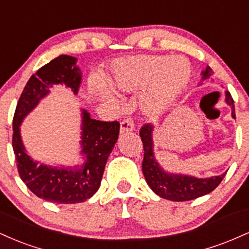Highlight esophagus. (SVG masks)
<instances>
[{
	"label": "esophagus",
	"instance_id": "1",
	"mask_svg": "<svg viewBox=\"0 0 249 249\" xmlns=\"http://www.w3.org/2000/svg\"><path fill=\"white\" fill-rule=\"evenodd\" d=\"M134 128V123L131 118H125L124 121L121 123V133L130 132V131H133Z\"/></svg>",
	"mask_w": 249,
	"mask_h": 249
}]
</instances>
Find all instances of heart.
<instances>
[{
	"mask_svg": "<svg viewBox=\"0 0 249 249\" xmlns=\"http://www.w3.org/2000/svg\"><path fill=\"white\" fill-rule=\"evenodd\" d=\"M188 77L190 64L182 57L138 56L113 64L111 87L119 92L142 90V107L152 112L166 107ZM91 89L102 98H110V92L101 83H92Z\"/></svg>",
	"mask_w": 249,
	"mask_h": 249,
	"instance_id": "1",
	"label": "heart"
}]
</instances>
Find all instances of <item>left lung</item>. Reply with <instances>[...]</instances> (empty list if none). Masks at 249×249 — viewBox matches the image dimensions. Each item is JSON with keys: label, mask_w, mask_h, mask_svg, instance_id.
<instances>
[{"label": "left lung", "mask_w": 249, "mask_h": 249, "mask_svg": "<svg viewBox=\"0 0 249 249\" xmlns=\"http://www.w3.org/2000/svg\"><path fill=\"white\" fill-rule=\"evenodd\" d=\"M211 75H212V69L210 67L202 71L204 79L208 78ZM226 103L232 107V117L235 118L234 101L228 91H226ZM152 131V124H145L142 127L139 136L142 137V147H144V159L142 162V173H144L148 186L154 193L158 194L161 198L172 200V201H188V200L196 199L205 194L211 193L219 186L227 172L221 176L206 179L165 172L154 158Z\"/></svg>", "instance_id": "obj_1"}]
</instances>
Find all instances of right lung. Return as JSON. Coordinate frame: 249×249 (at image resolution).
Here are the masks:
<instances>
[{
    "label": "right lung",
    "instance_id": "1",
    "mask_svg": "<svg viewBox=\"0 0 249 249\" xmlns=\"http://www.w3.org/2000/svg\"><path fill=\"white\" fill-rule=\"evenodd\" d=\"M76 61L75 57L61 55L37 70L22 91L13 119V148L19 177L35 196L56 204H78L97 192L121 127L117 121H96L83 110L82 153L85 156V162L81 168L38 165L25 152L19 125L43 97L49 93L53 84H65L77 93L82 76Z\"/></svg>",
    "mask_w": 249,
    "mask_h": 249
}]
</instances>
